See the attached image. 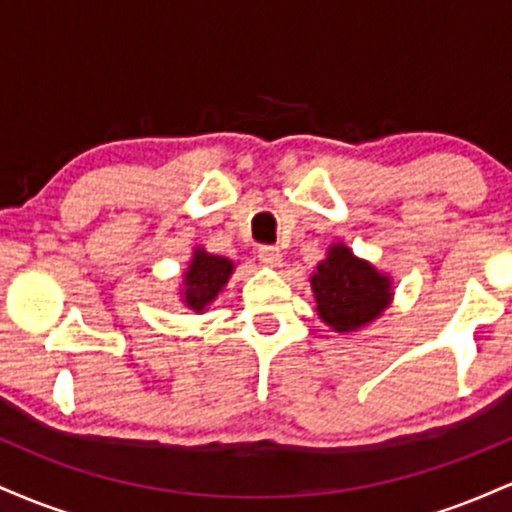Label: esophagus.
<instances>
[{
    "mask_svg": "<svg viewBox=\"0 0 512 512\" xmlns=\"http://www.w3.org/2000/svg\"><path fill=\"white\" fill-rule=\"evenodd\" d=\"M260 262L264 267H281L284 264V255H281L279 248H262L260 250Z\"/></svg>",
    "mask_w": 512,
    "mask_h": 512,
    "instance_id": "esophagus-1",
    "label": "esophagus"
}]
</instances>
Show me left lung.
<instances>
[{
  "mask_svg": "<svg viewBox=\"0 0 512 512\" xmlns=\"http://www.w3.org/2000/svg\"><path fill=\"white\" fill-rule=\"evenodd\" d=\"M315 310L337 334H354L373 325L395 301V284L373 262L354 255L349 245L332 243L325 260L310 274Z\"/></svg>",
  "mask_w": 512,
  "mask_h": 512,
  "instance_id": "left-lung-1",
  "label": "left lung"
}]
</instances>
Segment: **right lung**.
Returning <instances> with one entry per match:
<instances>
[{
    "instance_id": "right-lung-1",
    "label": "right lung",
    "mask_w": 512,
    "mask_h": 512,
    "mask_svg": "<svg viewBox=\"0 0 512 512\" xmlns=\"http://www.w3.org/2000/svg\"><path fill=\"white\" fill-rule=\"evenodd\" d=\"M233 272H236L233 260L221 255H211L207 248L197 245L192 250L187 269L182 272L178 301L185 308L195 310V313H204L221 296L223 289H226Z\"/></svg>"
}]
</instances>
